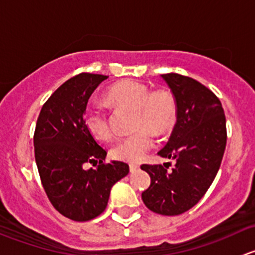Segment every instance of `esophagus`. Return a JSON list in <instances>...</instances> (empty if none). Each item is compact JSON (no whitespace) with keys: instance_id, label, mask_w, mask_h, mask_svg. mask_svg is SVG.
<instances>
[{"instance_id":"1","label":"esophagus","mask_w":255,"mask_h":255,"mask_svg":"<svg viewBox=\"0 0 255 255\" xmlns=\"http://www.w3.org/2000/svg\"><path fill=\"white\" fill-rule=\"evenodd\" d=\"M137 169H139V165H138V164H129V170L132 171V173L137 170Z\"/></svg>"}]
</instances>
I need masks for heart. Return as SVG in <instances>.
<instances>
[{
	"label": "heart",
	"mask_w": 255,
	"mask_h": 255,
	"mask_svg": "<svg viewBox=\"0 0 255 255\" xmlns=\"http://www.w3.org/2000/svg\"><path fill=\"white\" fill-rule=\"evenodd\" d=\"M107 101L135 112L134 134L121 138L111 148L116 160L138 163L151 148L150 134L160 135L170 132L177 120V102L168 89L150 91L148 85L135 80H123L109 89ZM84 125L90 134L97 139H109L112 134L109 116L99 107H89L84 112Z\"/></svg>",
	"instance_id": "heart-1"
}]
</instances>
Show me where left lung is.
Segmentation results:
<instances>
[{
    "mask_svg": "<svg viewBox=\"0 0 255 255\" xmlns=\"http://www.w3.org/2000/svg\"><path fill=\"white\" fill-rule=\"evenodd\" d=\"M161 78L176 99L177 120L169 142L158 154L176 163L171 170L161 164L140 166L150 176L142 200L153 212L176 216L194 207L215 180L225 154L227 129L222 104L210 89L180 74Z\"/></svg>",
    "mask_w": 255,
    "mask_h": 255,
    "instance_id": "1",
    "label": "left lung"
}]
</instances>
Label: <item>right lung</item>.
Returning <instances> with one entry per match:
<instances>
[{
  "instance_id": "obj_1",
  "label": "right lung",
  "mask_w": 255,
  "mask_h": 255,
  "mask_svg": "<svg viewBox=\"0 0 255 255\" xmlns=\"http://www.w3.org/2000/svg\"><path fill=\"white\" fill-rule=\"evenodd\" d=\"M107 78L81 73L69 79L43 105L35 125V163L45 194L59 213L78 222L101 215L113 185L129 173L123 161L105 163L107 151L84 125L87 101ZM85 162L99 165L85 171Z\"/></svg>"
}]
</instances>
